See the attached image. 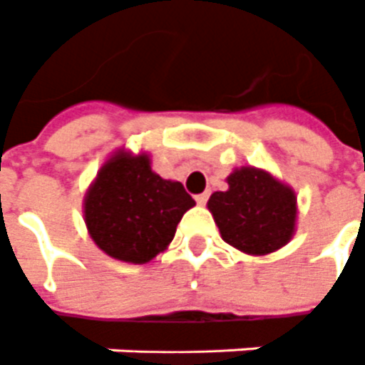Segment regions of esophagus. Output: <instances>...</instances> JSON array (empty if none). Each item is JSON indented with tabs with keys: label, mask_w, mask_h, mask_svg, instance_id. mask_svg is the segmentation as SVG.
<instances>
[{
	"label": "esophagus",
	"mask_w": 365,
	"mask_h": 365,
	"mask_svg": "<svg viewBox=\"0 0 365 365\" xmlns=\"http://www.w3.org/2000/svg\"><path fill=\"white\" fill-rule=\"evenodd\" d=\"M195 200H196V204H198V206H204V204H206V200H208V192H202V195H196Z\"/></svg>",
	"instance_id": "34e87169"
}]
</instances>
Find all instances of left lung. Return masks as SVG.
<instances>
[{
  "mask_svg": "<svg viewBox=\"0 0 365 365\" xmlns=\"http://www.w3.org/2000/svg\"><path fill=\"white\" fill-rule=\"evenodd\" d=\"M228 190L208 198V210L222 240L245 255H269L293 240L299 204L291 185L259 167H237Z\"/></svg>",
  "mask_w": 365,
  "mask_h": 365,
  "instance_id": "obj_1",
  "label": "left lung"
}]
</instances>
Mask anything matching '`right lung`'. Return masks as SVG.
<instances>
[{
  "label": "right lung",
  "instance_id": "add662e5",
  "mask_svg": "<svg viewBox=\"0 0 365 365\" xmlns=\"http://www.w3.org/2000/svg\"><path fill=\"white\" fill-rule=\"evenodd\" d=\"M178 180L151 169L149 151L128 147L106 157L84 192L88 236L112 259L143 265L163 253L185 212L195 206Z\"/></svg>",
  "mask_w": 365,
  "mask_h": 365
}]
</instances>
